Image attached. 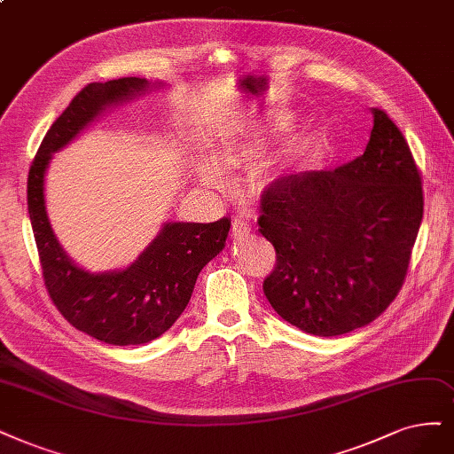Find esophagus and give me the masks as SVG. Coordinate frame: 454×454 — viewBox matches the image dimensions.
<instances>
[{"instance_id": "obj_1", "label": "esophagus", "mask_w": 454, "mask_h": 454, "mask_svg": "<svg viewBox=\"0 0 454 454\" xmlns=\"http://www.w3.org/2000/svg\"><path fill=\"white\" fill-rule=\"evenodd\" d=\"M231 231H232V237L234 239H240V237H244V234H247L249 231H252V225H249V220H247L244 214H239V215L232 217Z\"/></svg>"}]
</instances>
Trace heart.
<instances>
[{
  "label": "heart",
  "mask_w": 454,
  "mask_h": 454,
  "mask_svg": "<svg viewBox=\"0 0 454 454\" xmlns=\"http://www.w3.org/2000/svg\"><path fill=\"white\" fill-rule=\"evenodd\" d=\"M222 160L227 167L231 168H239L242 165H246L247 161L254 160V152L249 148H229L223 152ZM202 180H205L210 187H215V190H223L227 185V176L223 167L217 161H210L207 163L205 170H202Z\"/></svg>",
  "instance_id": "obj_1"
}]
</instances>
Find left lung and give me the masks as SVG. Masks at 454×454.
Returning a JSON list of instances; mask_svg holds the SVG:
<instances>
[{
  "label": "left lung",
  "mask_w": 454,
  "mask_h": 454,
  "mask_svg": "<svg viewBox=\"0 0 454 454\" xmlns=\"http://www.w3.org/2000/svg\"><path fill=\"white\" fill-rule=\"evenodd\" d=\"M363 155L269 184L259 231L276 249L262 291L279 317L340 336L381 316L403 286L423 222V178L381 108Z\"/></svg>",
  "instance_id": "obj_1"
}]
</instances>
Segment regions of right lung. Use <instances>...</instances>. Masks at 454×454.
<instances>
[{"label":"right lung","mask_w":454,"mask_h":454,"mask_svg":"<svg viewBox=\"0 0 454 454\" xmlns=\"http://www.w3.org/2000/svg\"><path fill=\"white\" fill-rule=\"evenodd\" d=\"M146 88V78L137 76L82 88L44 135L27 175V212L44 287L74 328L113 346L148 343L173 326L192 299L199 272L223 249L231 227L229 217L214 223H165L131 267L103 274L78 269L58 244L44 208V170L52 153L105 106Z\"/></svg>","instance_id":"right-lung-1"}]
</instances>
